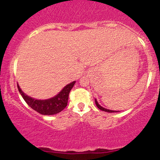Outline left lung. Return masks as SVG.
<instances>
[{"label":"left lung","instance_id":"1","mask_svg":"<svg viewBox=\"0 0 160 160\" xmlns=\"http://www.w3.org/2000/svg\"><path fill=\"white\" fill-rule=\"evenodd\" d=\"M95 104H96L97 107H98V108H99L100 110H101V111H107V112H110V113H111V112H117V111H111V110H108V109H106V108H102V107H101V105H100L99 104H98V101H97V100H96V99H95Z\"/></svg>","mask_w":160,"mask_h":160}]
</instances>
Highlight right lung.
Returning a JSON list of instances; mask_svg holds the SVG:
<instances>
[{"label": "right lung", "mask_w": 160, "mask_h": 160, "mask_svg": "<svg viewBox=\"0 0 160 160\" xmlns=\"http://www.w3.org/2000/svg\"><path fill=\"white\" fill-rule=\"evenodd\" d=\"M75 83L76 82L73 81L69 83L56 96L48 100H36L30 98L29 96L23 93L18 84V89L25 102L33 110L44 115H52V114H56L60 112L67 107V103H68L69 93Z\"/></svg>", "instance_id": "right-lung-1"}]
</instances>
